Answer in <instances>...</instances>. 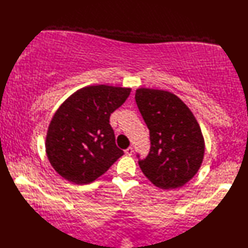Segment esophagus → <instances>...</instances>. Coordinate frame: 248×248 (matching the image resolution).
Returning a JSON list of instances; mask_svg holds the SVG:
<instances>
[{
	"label": "esophagus",
	"mask_w": 248,
	"mask_h": 248,
	"mask_svg": "<svg viewBox=\"0 0 248 248\" xmlns=\"http://www.w3.org/2000/svg\"><path fill=\"white\" fill-rule=\"evenodd\" d=\"M124 152H125V155H132L133 148H132V147H129V148H127V149L124 150Z\"/></svg>",
	"instance_id": "34e87169"
}]
</instances>
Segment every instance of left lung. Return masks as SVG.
<instances>
[{
  "label": "left lung",
  "mask_w": 248,
  "mask_h": 248,
  "mask_svg": "<svg viewBox=\"0 0 248 248\" xmlns=\"http://www.w3.org/2000/svg\"><path fill=\"white\" fill-rule=\"evenodd\" d=\"M135 101L150 135L149 154L139 160L141 171L161 188L183 186L203 160L204 140L196 118L170 92L139 88Z\"/></svg>",
  "instance_id": "obj_1"
}]
</instances>
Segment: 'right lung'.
<instances>
[{
  "instance_id": "add662e5",
  "label": "right lung",
  "mask_w": 248,
  "mask_h": 248,
  "mask_svg": "<svg viewBox=\"0 0 248 248\" xmlns=\"http://www.w3.org/2000/svg\"><path fill=\"white\" fill-rule=\"evenodd\" d=\"M130 93L131 88L88 86L61 105L46 139V155L59 175L72 183L88 184L124 155L116 146L109 116Z\"/></svg>"
}]
</instances>
